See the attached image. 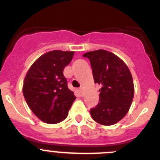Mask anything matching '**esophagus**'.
I'll return each mask as SVG.
<instances>
[{
	"label": "esophagus",
	"mask_w": 160,
	"mask_h": 160,
	"mask_svg": "<svg viewBox=\"0 0 160 160\" xmlns=\"http://www.w3.org/2000/svg\"><path fill=\"white\" fill-rule=\"evenodd\" d=\"M79 91H80L82 96L83 95V87H80V88H79Z\"/></svg>",
	"instance_id": "esophagus-1"
}]
</instances>
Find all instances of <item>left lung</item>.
<instances>
[{"instance_id":"obj_1","label":"left lung","mask_w":160,"mask_h":160,"mask_svg":"<svg viewBox=\"0 0 160 160\" xmlns=\"http://www.w3.org/2000/svg\"><path fill=\"white\" fill-rule=\"evenodd\" d=\"M83 57L90 60L94 82L102 86L99 102L90 109V114L98 123L115 124L128 112L134 98L131 72L122 59L104 49L88 52Z\"/></svg>"}]
</instances>
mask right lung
I'll list each match as a JSON object with an SVG mask.
<instances>
[{"label": "right lung", "instance_id": "1", "mask_svg": "<svg viewBox=\"0 0 160 160\" xmlns=\"http://www.w3.org/2000/svg\"><path fill=\"white\" fill-rule=\"evenodd\" d=\"M74 52L53 50L42 55L25 78L23 94L28 106L39 119L49 124L62 122L76 97L68 88L64 68Z\"/></svg>", "mask_w": 160, "mask_h": 160}]
</instances>
